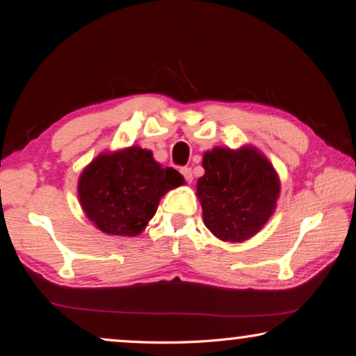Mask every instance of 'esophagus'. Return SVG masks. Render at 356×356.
Wrapping results in <instances>:
<instances>
[{"instance_id": "obj_1", "label": "esophagus", "mask_w": 356, "mask_h": 356, "mask_svg": "<svg viewBox=\"0 0 356 356\" xmlns=\"http://www.w3.org/2000/svg\"><path fill=\"white\" fill-rule=\"evenodd\" d=\"M180 172H182V176L185 177V180L186 182H193V171H191V168H188V166H185V168H182L180 170Z\"/></svg>"}]
</instances>
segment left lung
<instances>
[{"instance_id":"left-lung-1","label":"left lung","mask_w":356,"mask_h":356,"mask_svg":"<svg viewBox=\"0 0 356 356\" xmlns=\"http://www.w3.org/2000/svg\"><path fill=\"white\" fill-rule=\"evenodd\" d=\"M205 174L197 180L204 224L220 241L243 242L275 213L280 177L253 146L214 148L204 154Z\"/></svg>"}]
</instances>
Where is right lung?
<instances>
[{"instance_id": "obj_1", "label": "right lung", "mask_w": 356, "mask_h": 356, "mask_svg": "<svg viewBox=\"0 0 356 356\" xmlns=\"http://www.w3.org/2000/svg\"><path fill=\"white\" fill-rule=\"evenodd\" d=\"M184 182L179 171L162 168L151 151L129 146L100 154L83 170L79 197L103 233L137 236L156 214L160 197Z\"/></svg>"}]
</instances>
